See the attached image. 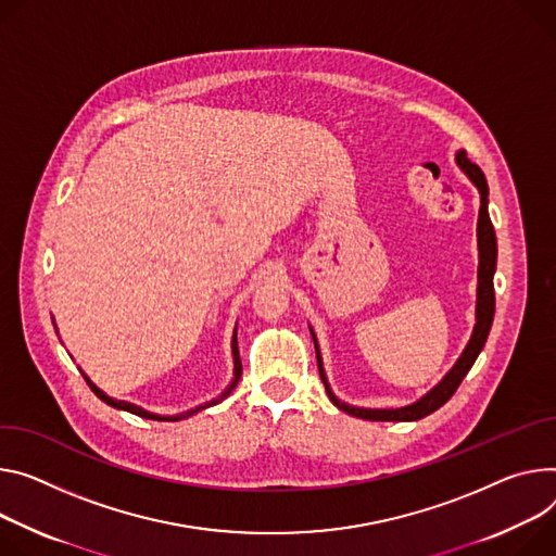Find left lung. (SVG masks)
<instances>
[{
	"label": "left lung",
	"mask_w": 556,
	"mask_h": 556,
	"mask_svg": "<svg viewBox=\"0 0 556 556\" xmlns=\"http://www.w3.org/2000/svg\"><path fill=\"white\" fill-rule=\"evenodd\" d=\"M457 164L459 168L468 175V179L477 186L479 194H481V208H479V222H477V243H479V286H477V324L472 330V337L466 345V350L462 352V357L457 359V364L452 366V370L428 392L424 394L419 401L410 403V406H403V408H357V406H348V403L339 401L326 379L324 372V362L319 355V345H317V337L313 332V341H315V350H317V366H319V375L321 381L326 386V392L330 396V401L334 406L352 417H359V419H368V421H417L424 419L428 415H432L434 410H439L443 403L457 392V388L462 386L464 377L468 375V370L472 368V364L477 362L479 352L485 345L488 332L492 328V319H494V270H496V237H494V228L488 215V181L485 175L481 173V168L477 164H472L468 160V155L464 150L457 153Z\"/></svg>",
	"instance_id": "1"
}]
</instances>
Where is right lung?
I'll return each instance as SVG.
<instances>
[{"label":"right lung","instance_id":"1","mask_svg":"<svg viewBox=\"0 0 556 556\" xmlns=\"http://www.w3.org/2000/svg\"><path fill=\"white\" fill-rule=\"evenodd\" d=\"M232 357H235V379L230 381V386L217 396V399H213V401H208V403H204V406H197L194 410H188V413H181V415H175V417H162V415H153V413H148V410H143V408H139V406H135V403H128V401H117V399H113V396H109L104 390H99L86 375H84V379H86V383L90 386V390L102 399L104 403H109V406H113V408H117V410H126V413H132V415H137V417H141V419H157V421H179V419H186V417H190V415H194V413H199V410H204V408H211V406H215V403H219V401H224L230 392H232V388L239 383V377H241V362H239V348H237V330H235V334H232Z\"/></svg>","mask_w":556,"mask_h":556}]
</instances>
